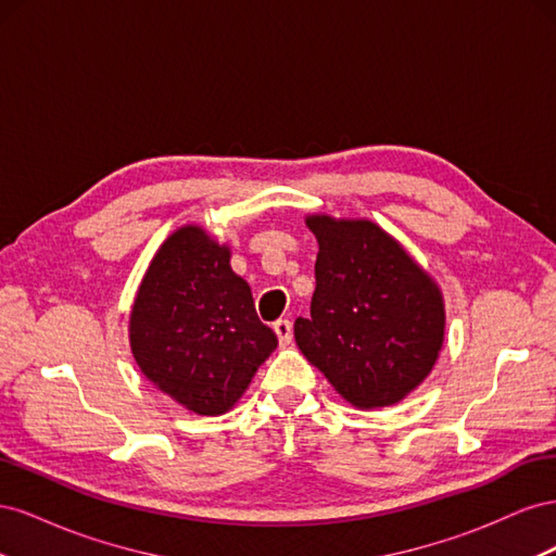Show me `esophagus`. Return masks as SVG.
<instances>
[{"label":"esophagus","instance_id":"esophagus-1","mask_svg":"<svg viewBox=\"0 0 556 556\" xmlns=\"http://www.w3.org/2000/svg\"><path fill=\"white\" fill-rule=\"evenodd\" d=\"M274 331H276V336H278V341H280V345H288L290 341H292V323L290 319H276L274 323Z\"/></svg>","mask_w":556,"mask_h":556}]
</instances>
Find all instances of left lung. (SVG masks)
<instances>
[{
    "label": "left lung",
    "mask_w": 556,
    "mask_h": 556,
    "mask_svg": "<svg viewBox=\"0 0 556 556\" xmlns=\"http://www.w3.org/2000/svg\"><path fill=\"white\" fill-rule=\"evenodd\" d=\"M306 225L319 252L311 315L294 323L296 345L352 406H392L439 357L441 292L378 225L327 215Z\"/></svg>",
    "instance_id": "obj_1"
}]
</instances>
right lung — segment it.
I'll return each mask as SVG.
<instances>
[{
    "label": "right lung",
    "mask_w": 556,
    "mask_h": 556,
    "mask_svg": "<svg viewBox=\"0 0 556 556\" xmlns=\"http://www.w3.org/2000/svg\"><path fill=\"white\" fill-rule=\"evenodd\" d=\"M143 376L199 415H223L278 345L257 317L250 285L231 271L229 250L204 229L164 241L129 317Z\"/></svg>",
    "instance_id": "1"
}]
</instances>
